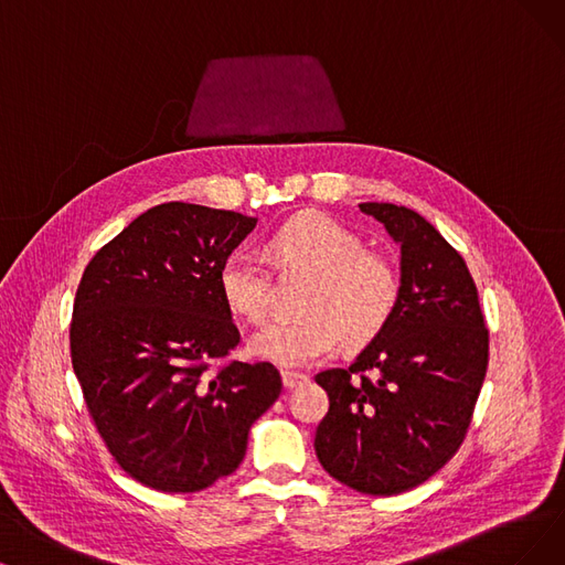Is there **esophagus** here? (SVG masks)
<instances>
[{
	"label": "esophagus",
	"mask_w": 565,
	"mask_h": 565,
	"mask_svg": "<svg viewBox=\"0 0 565 565\" xmlns=\"http://www.w3.org/2000/svg\"><path fill=\"white\" fill-rule=\"evenodd\" d=\"M308 377L303 373H297V371H282V385L285 390H295L299 387L301 382H306Z\"/></svg>",
	"instance_id": "esophagus-1"
}]
</instances>
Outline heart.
<instances>
[{"label": "heart", "instance_id": "obj_1", "mask_svg": "<svg viewBox=\"0 0 565 565\" xmlns=\"http://www.w3.org/2000/svg\"><path fill=\"white\" fill-rule=\"evenodd\" d=\"M268 247L282 268L315 276L303 301L308 318L270 322L247 350L282 369H308L329 359L343 341L369 345L385 331L401 299V276L382 255L366 253L352 230L322 213H301L270 234ZM220 297L236 318L262 322L268 312V276L262 262L234 250L217 266Z\"/></svg>", "mask_w": 565, "mask_h": 565}]
</instances>
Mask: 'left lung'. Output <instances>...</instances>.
Instances as JSON below:
<instances>
[{
  "label": "left lung",
  "instance_id": "1",
  "mask_svg": "<svg viewBox=\"0 0 565 565\" xmlns=\"http://www.w3.org/2000/svg\"><path fill=\"white\" fill-rule=\"evenodd\" d=\"M359 209L401 245V299L350 369L315 375L329 396L315 455L333 480L394 495L426 482L461 447L487 373L489 331L463 257L431 222L377 201Z\"/></svg>",
  "mask_w": 565,
  "mask_h": 565
}]
</instances>
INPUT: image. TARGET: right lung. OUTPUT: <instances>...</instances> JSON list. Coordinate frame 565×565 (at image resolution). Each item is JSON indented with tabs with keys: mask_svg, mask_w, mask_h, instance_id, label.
<instances>
[{
	"mask_svg": "<svg viewBox=\"0 0 565 565\" xmlns=\"http://www.w3.org/2000/svg\"><path fill=\"white\" fill-rule=\"evenodd\" d=\"M255 224L171 201L127 224L83 270L74 373L108 452L157 491H201L232 476L250 426L280 396L268 361L215 366L241 341L217 266Z\"/></svg>",
	"mask_w": 565,
	"mask_h": 565,
	"instance_id": "right-lung-1",
	"label": "right lung"
}]
</instances>
